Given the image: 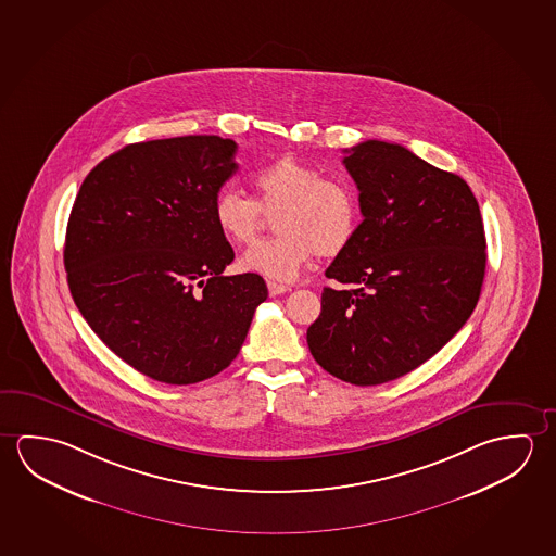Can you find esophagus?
I'll return each mask as SVG.
<instances>
[{
	"label": "esophagus",
	"mask_w": 556,
	"mask_h": 556,
	"mask_svg": "<svg viewBox=\"0 0 556 556\" xmlns=\"http://www.w3.org/2000/svg\"><path fill=\"white\" fill-rule=\"evenodd\" d=\"M267 289H269V294H271V296H279L282 292L291 291V287H287V285H281V282L275 281L267 282Z\"/></svg>",
	"instance_id": "obj_1"
}]
</instances>
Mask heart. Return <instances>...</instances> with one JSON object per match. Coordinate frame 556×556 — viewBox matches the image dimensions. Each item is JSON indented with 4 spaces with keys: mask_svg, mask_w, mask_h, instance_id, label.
<instances>
[{
    "mask_svg": "<svg viewBox=\"0 0 556 556\" xmlns=\"http://www.w3.org/2000/svg\"><path fill=\"white\" fill-rule=\"evenodd\" d=\"M255 200L237 188H223L213 200V223L232 244L254 240L264 211L281 207L275 219L277 235L248 248L240 269L275 281H291L318 254H341L355 238L361 205L353 186L321 178L318 168L299 156H279L252 174Z\"/></svg>",
    "mask_w": 556,
    "mask_h": 556,
    "instance_id": "heart-1",
    "label": "heart"
}]
</instances>
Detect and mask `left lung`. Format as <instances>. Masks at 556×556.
<instances>
[{
    "label": "left lung",
    "mask_w": 556,
    "mask_h": 556,
    "mask_svg": "<svg viewBox=\"0 0 556 556\" xmlns=\"http://www.w3.org/2000/svg\"><path fill=\"white\" fill-rule=\"evenodd\" d=\"M363 223L326 269L306 333L309 353L343 382H392L437 355L481 294L486 240L473 191L397 143L345 149Z\"/></svg>",
    "instance_id": "obj_1"
}]
</instances>
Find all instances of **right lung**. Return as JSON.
<instances>
[{
    "instance_id": "1",
    "label": "right lung",
    "mask_w": 556,
    "mask_h": 556,
    "mask_svg": "<svg viewBox=\"0 0 556 556\" xmlns=\"http://www.w3.org/2000/svg\"><path fill=\"white\" fill-rule=\"evenodd\" d=\"M237 143L184 136L131 143L83 180L65 232L77 308L112 353L156 382L207 380L237 358L267 299L213 223Z\"/></svg>"
}]
</instances>
